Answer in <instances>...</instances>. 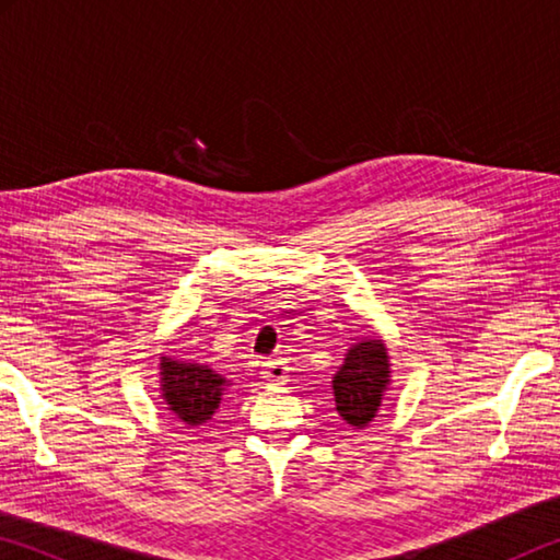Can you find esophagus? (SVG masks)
I'll use <instances>...</instances> for the list:
<instances>
[{
  "label": "esophagus",
  "mask_w": 560,
  "mask_h": 560,
  "mask_svg": "<svg viewBox=\"0 0 560 560\" xmlns=\"http://www.w3.org/2000/svg\"><path fill=\"white\" fill-rule=\"evenodd\" d=\"M287 363H283V360H267V363H264V371H261V375H264V381L267 383H271V385H283L287 383Z\"/></svg>",
  "instance_id": "34e87169"
}]
</instances>
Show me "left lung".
Instances as JSON below:
<instances>
[{
    "instance_id": "obj_1",
    "label": "left lung",
    "mask_w": 560,
    "mask_h": 560,
    "mask_svg": "<svg viewBox=\"0 0 560 560\" xmlns=\"http://www.w3.org/2000/svg\"><path fill=\"white\" fill-rule=\"evenodd\" d=\"M390 385V360L381 338H365L350 346L334 377L336 410L353 428H365L381 410Z\"/></svg>"
}]
</instances>
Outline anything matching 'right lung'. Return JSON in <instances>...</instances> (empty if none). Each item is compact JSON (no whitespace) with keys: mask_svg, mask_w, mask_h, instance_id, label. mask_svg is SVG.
<instances>
[{"mask_svg":"<svg viewBox=\"0 0 560 560\" xmlns=\"http://www.w3.org/2000/svg\"><path fill=\"white\" fill-rule=\"evenodd\" d=\"M224 385H230L210 365L160 358V390L167 410L187 428H200L220 407Z\"/></svg>","mask_w":560,"mask_h":560,"instance_id":"right-lung-1","label":"right lung"}]
</instances>
